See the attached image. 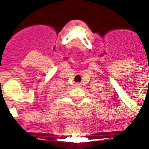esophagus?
Masks as SVG:
<instances>
[{"label":"esophagus","instance_id":"obj_1","mask_svg":"<svg viewBox=\"0 0 149 149\" xmlns=\"http://www.w3.org/2000/svg\"><path fill=\"white\" fill-rule=\"evenodd\" d=\"M75 86H77V87H80V86H81V83H75Z\"/></svg>","mask_w":149,"mask_h":149}]
</instances>
